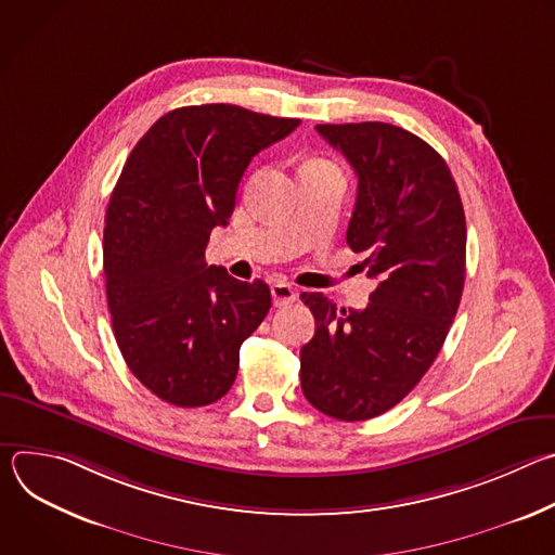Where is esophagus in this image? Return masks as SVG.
Segmentation results:
<instances>
[{
    "instance_id": "obj_1",
    "label": "esophagus",
    "mask_w": 555,
    "mask_h": 555,
    "mask_svg": "<svg viewBox=\"0 0 555 555\" xmlns=\"http://www.w3.org/2000/svg\"><path fill=\"white\" fill-rule=\"evenodd\" d=\"M298 296L296 287L285 283V281H274L272 283V300L276 307H287L289 302H294Z\"/></svg>"
}]
</instances>
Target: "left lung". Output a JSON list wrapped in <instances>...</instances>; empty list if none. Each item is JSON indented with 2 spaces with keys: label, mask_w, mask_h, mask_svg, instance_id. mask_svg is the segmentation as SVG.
I'll list each match as a JSON object with an SVG mask.
<instances>
[{
  "label": "left lung",
  "mask_w": 555,
  "mask_h": 555,
  "mask_svg": "<svg viewBox=\"0 0 555 555\" xmlns=\"http://www.w3.org/2000/svg\"><path fill=\"white\" fill-rule=\"evenodd\" d=\"M358 176L347 244L377 285L364 309L302 292L315 332L300 349L307 402L340 422L400 404L435 362L465 281V215L443 157L388 122L315 125Z\"/></svg>",
  "instance_id": "obj_1"
}]
</instances>
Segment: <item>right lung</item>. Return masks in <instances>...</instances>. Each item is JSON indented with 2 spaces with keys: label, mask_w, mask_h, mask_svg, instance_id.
Segmentation results:
<instances>
[{
  "label": "right lung",
  "mask_w": 555,
  "mask_h": 555,
  "mask_svg": "<svg viewBox=\"0 0 555 555\" xmlns=\"http://www.w3.org/2000/svg\"><path fill=\"white\" fill-rule=\"evenodd\" d=\"M298 122L225 103L180 107L122 167L103 232L112 327L131 373L173 406L221 400L244 340L270 311L263 281H236L204 253L253 157Z\"/></svg>",
  "instance_id": "1"
}]
</instances>
